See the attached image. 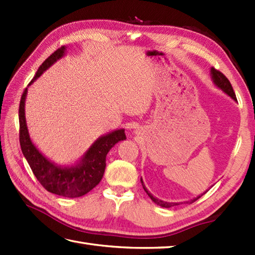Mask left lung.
I'll use <instances>...</instances> for the list:
<instances>
[{"instance_id": "left-lung-1", "label": "left lung", "mask_w": 255, "mask_h": 255, "mask_svg": "<svg viewBox=\"0 0 255 255\" xmlns=\"http://www.w3.org/2000/svg\"><path fill=\"white\" fill-rule=\"evenodd\" d=\"M210 72H211V77H213V80H214L215 84L217 85L218 88H220L221 90H223V91L225 92V93H227V94H228L229 96H231L232 99H234L235 101H237V97H236V94H235V91H234V89H232V85H231V83H230V81H229L228 79H227L226 75H225L223 72H220L219 70H216L215 68H211V69H210ZM141 184H142V187H143V189H144V192L148 194V196H149L151 199H152L155 204L160 205L161 207L169 208V207H172V206H175V205H177L176 203H166V202H163V200H160V199H158V198L153 197L152 195H151V194L148 192V189L145 188V186L143 185V181H142V178H141ZM198 198H200V196H198V197H196V198L192 199L191 204H192V203H194L195 200H197Z\"/></svg>"}]
</instances>
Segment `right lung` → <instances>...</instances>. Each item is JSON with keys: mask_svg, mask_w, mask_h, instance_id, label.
<instances>
[{"mask_svg": "<svg viewBox=\"0 0 255 255\" xmlns=\"http://www.w3.org/2000/svg\"><path fill=\"white\" fill-rule=\"evenodd\" d=\"M66 47L62 46L51 53L42 62L29 85L39 78L41 73L64 55ZM27 88L19 102V143L20 149L34 175L48 192L63 197H80L92 191L102 180L106 166V155L114 145L126 139L124 129H119L99 138L86 151L82 161L71 167H61L52 163L42 155L32 144L25 119V99Z\"/></svg>", "mask_w": 255, "mask_h": 255, "instance_id": "obj_1", "label": "right lung"}]
</instances>
